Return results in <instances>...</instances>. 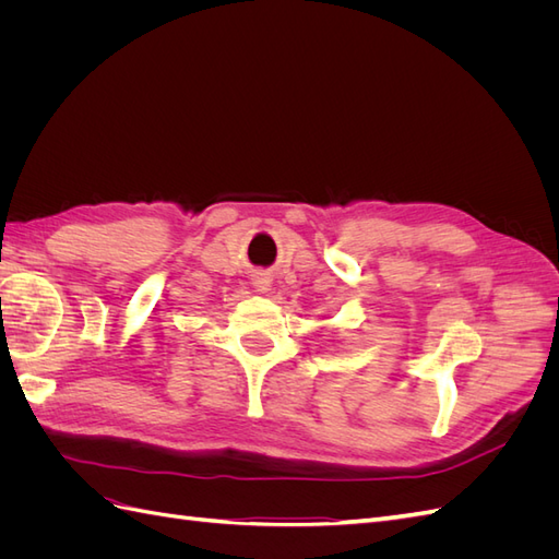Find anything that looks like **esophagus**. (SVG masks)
Returning a JSON list of instances; mask_svg holds the SVG:
<instances>
[{
    "instance_id": "obj_1",
    "label": "esophagus",
    "mask_w": 559,
    "mask_h": 559,
    "mask_svg": "<svg viewBox=\"0 0 559 559\" xmlns=\"http://www.w3.org/2000/svg\"><path fill=\"white\" fill-rule=\"evenodd\" d=\"M253 286H257L259 292H267L270 289V277H263V275H259V277H253Z\"/></svg>"
}]
</instances>
